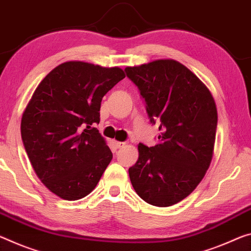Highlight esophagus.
Masks as SVG:
<instances>
[{
  "mask_svg": "<svg viewBox=\"0 0 251 251\" xmlns=\"http://www.w3.org/2000/svg\"><path fill=\"white\" fill-rule=\"evenodd\" d=\"M115 145H116V147H117V149H121V147H123V146H124L125 145V143L124 142H115Z\"/></svg>",
  "mask_w": 251,
  "mask_h": 251,
  "instance_id": "1",
  "label": "esophagus"
}]
</instances>
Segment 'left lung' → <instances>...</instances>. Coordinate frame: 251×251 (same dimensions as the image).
<instances>
[{"instance_id":"obj_1","label":"left lung","mask_w":251,"mask_h":251,"mask_svg":"<svg viewBox=\"0 0 251 251\" xmlns=\"http://www.w3.org/2000/svg\"><path fill=\"white\" fill-rule=\"evenodd\" d=\"M125 73L140 90L151 124L161 130L155 146L138 144L130 182L147 203L173 205L197 188L211 163L216 102L200 79L176 60L127 67Z\"/></svg>"}]
</instances>
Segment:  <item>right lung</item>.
Listing matches in <instances>:
<instances>
[{
	"instance_id": "right-lung-1",
	"label": "right lung",
	"mask_w": 251,
	"mask_h": 251,
	"mask_svg": "<svg viewBox=\"0 0 251 251\" xmlns=\"http://www.w3.org/2000/svg\"><path fill=\"white\" fill-rule=\"evenodd\" d=\"M125 78L122 69L69 61L39 83L21 121V136L41 182L65 200L96 188L113 153L99 130L101 99Z\"/></svg>"
}]
</instances>
